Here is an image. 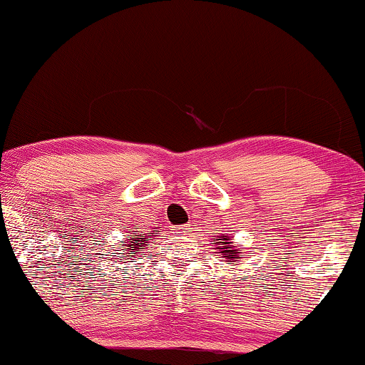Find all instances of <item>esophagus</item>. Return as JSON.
I'll return each instance as SVG.
<instances>
[{
	"mask_svg": "<svg viewBox=\"0 0 365 365\" xmlns=\"http://www.w3.org/2000/svg\"><path fill=\"white\" fill-rule=\"evenodd\" d=\"M191 226H189V224H182V226H179V232H182V234H189L191 232Z\"/></svg>",
	"mask_w": 365,
	"mask_h": 365,
	"instance_id": "1",
	"label": "esophagus"
}]
</instances>
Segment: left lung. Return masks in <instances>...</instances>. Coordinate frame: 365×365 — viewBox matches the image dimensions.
<instances>
[{
	"label": "left lung",
	"mask_w": 365,
	"mask_h": 365,
	"mask_svg": "<svg viewBox=\"0 0 365 365\" xmlns=\"http://www.w3.org/2000/svg\"><path fill=\"white\" fill-rule=\"evenodd\" d=\"M219 241H221V239H219ZM222 251H221V254L224 257H226V261H227V264H231V262H234L236 261V259H239L237 257V254H236V251H232V242H231V237L229 236H222ZM216 244V242H214Z\"/></svg>",
	"instance_id": "1"
}]
</instances>
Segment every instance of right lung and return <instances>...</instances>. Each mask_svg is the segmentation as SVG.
Instances as JSON below:
<instances>
[{
  "mask_svg": "<svg viewBox=\"0 0 365 365\" xmlns=\"http://www.w3.org/2000/svg\"><path fill=\"white\" fill-rule=\"evenodd\" d=\"M136 232H139V231H134V236L128 239V244H124V247L121 249L123 252H116V254H119V256H121V261H119V262L128 261V259H133L134 254H139L138 251H141V249L146 246V237H148L146 234H136ZM158 232H151V234H153V236H158ZM119 246H123V244H119ZM131 262H134V261H131Z\"/></svg>",
  "mask_w": 365,
  "mask_h": 365,
  "instance_id": "add662e5",
  "label": "right lung"
}]
</instances>
